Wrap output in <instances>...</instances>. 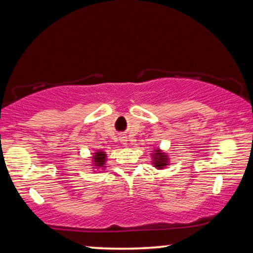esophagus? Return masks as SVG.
Segmentation results:
<instances>
[{"label":"esophagus","mask_w":253,"mask_h":253,"mask_svg":"<svg viewBox=\"0 0 253 253\" xmlns=\"http://www.w3.org/2000/svg\"><path fill=\"white\" fill-rule=\"evenodd\" d=\"M121 140H123V141H127V140H125V139H121Z\"/></svg>","instance_id":"esophagus-1"}]
</instances>
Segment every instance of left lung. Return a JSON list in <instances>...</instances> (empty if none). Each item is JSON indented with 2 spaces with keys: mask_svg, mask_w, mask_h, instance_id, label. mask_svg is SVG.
<instances>
[{
  "mask_svg": "<svg viewBox=\"0 0 253 253\" xmlns=\"http://www.w3.org/2000/svg\"><path fill=\"white\" fill-rule=\"evenodd\" d=\"M151 155H153L154 167L157 168V169H164V167H167L168 163H169V158H168L166 154L162 153L160 149H156Z\"/></svg>",
  "mask_w": 253,
  "mask_h": 253,
  "instance_id": "left-lung-1",
  "label": "left lung"
}]
</instances>
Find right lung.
Wrapping results in <instances>:
<instances>
[{
  "instance_id": "right-lung-1",
  "label": "right lung",
  "mask_w": 253,
  "mask_h": 253,
  "mask_svg": "<svg viewBox=\"0 0 253 253\" xmlns=\"http://www.w3.org/2000/svg\"><path fill=\"white\" fill-rule=\"evenodd\" d=\"M105 162H106V154L105 151L98 150L96 153H93L92 156V163L93 167L99 169V168H104L105 167Z\"/></svg>"
}]
</instances>
